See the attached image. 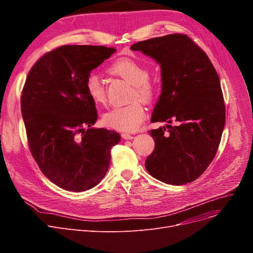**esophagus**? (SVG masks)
I'll list each match as a JSON object with an SVG mask.
<instances>
[{"instance_id": "esophagus-1", "label": "esophagus", "mask_w": 253, "mask_h": 253, "mask_svg": "<svg viewBox=\"0 0 253 253\" xmlns=\"http://www.w3.org/2000/svg\"><path fill=\"white\" fill-rule=\"evenodd\" d=\"M122 138L123 139H133L134 136L129 134V133H122Z\"/></svg>"}]
</instances>
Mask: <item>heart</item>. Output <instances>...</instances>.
Segmentation results:
<instances>
[{
	"instance_id": "1",
	"label": "heart",
	"mask_w": 253,
	"mask_h": 253,
	"mask_svg": "<svg viewBox=\"0 0 253 253\" xmlns=\"http://www.w3.org/2000/svg\"><path fill=\"white\" fill-rule=\"evenodd\" d=\"M111 72L122 77L134 86L132 99L139 98L144 102L153 100L156 94V86L149 81L150 72L145 66L134 59L123 57L116 60ZM85 88L88 96L96 104H103L106 101L103 80L97 72H91L85 80ZM145 119V111L139 101H133L124 106H116L102 117L105 126L124 131H136Z\"/></svg>"
}]
</instances>
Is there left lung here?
<instances>
[{
    "label": "left lung",
    "instance_id": "8db88e82",
    "mask_svg": "<svg viewBox=\"0 0 253 253\" xmlns=\"http://www.w3.org/2000/svg\"><path fill=\"white\" fill-rule=\"evenodd\" d=\"M130 49L160 65L162 89L151 122H166L169 129L150 131L155 150L145 168L168 184L192 182L213 160L225 123L218 75L206 53L185 35L153 38ZM172 121L176 126L168 125Z\"/></svg>",
    "mask_w": 253,
    "mask_h": 253
}]
</instances>
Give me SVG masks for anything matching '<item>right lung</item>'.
I'll return each mask as SVG.
<instances>
[{
    "label": "right lung",
    "mask_w": 253,
    "mask_h": 253,
    "mask_svg": "<svg viewBox=\"0 0 253 253\" xmlns=\"http://www.w3.org/2000/svg\"><path fill=\"white\" fill-rule=\"evenodd\" d=\"M116 52L104 46L66 45L40 58L26 79L21 114L30 150L53 183L71 192L97 185L108 172L111 149L121 136L95 128V103L85 80Z\"/></svg>",
    "instance_id": "add662e5"
}]
</instances>
